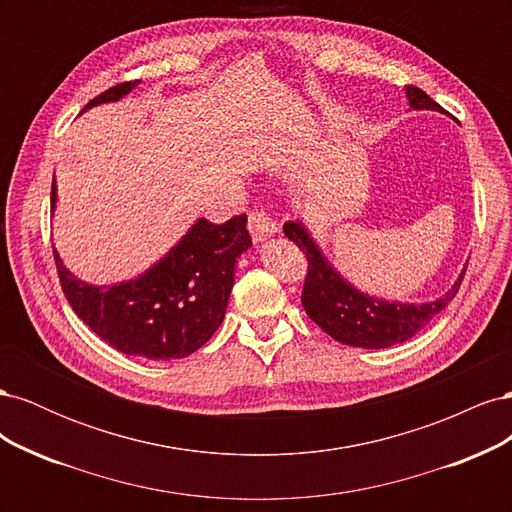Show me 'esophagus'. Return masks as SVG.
<instances>
[{
	"mask_svg": "<svg viewBox=\"0 0 512 512\" xmlns=\"http://www.w3.org/2000/svg\"><path fill=\"white\" fill-rule=\"evenodd\" d=\"M247 228H250V235L256 243L265 241L267 237H271L277 232V224L265 211H252L250 218H247Z\"/></svg>",
	"mask_w": 512,
	"mask_h": 512,
	"instance_id": "1",
	"label": "esophagus"
}]
</instances>
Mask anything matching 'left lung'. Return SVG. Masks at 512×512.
<instances>
[{
  "label": "left lung",
  "mask_w": 512,
  "mask_h": 512,
  "mask_svg": "<svg viewBox=\"0 0 512 512\" xmlns=\"http://www.w3.org/2000/svg\"><path fill=\"white\" fill-rule=\"evenodd\" d=\"M406 96L414 111H442V106L433 102L423 89L408 85ZM284 235L307 256V277L301 297L307 316L337 342L354 348H391L414 337L455 299L468 267H463L457 282L438 299L427 303L384 301L346 282L322 254L303 222H286Z\"/></svg>",
  "instance_id": "obj_1"
}]
</instances>
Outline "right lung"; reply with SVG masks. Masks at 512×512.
<instances>
[{
  "mask_svg": "<svg viewBox=\"0 0 512 512\" xmlns=\"http://www.w3.org/2000/svg\"><path fill=\"white\" fill-rule=\"evenodd\" d=\"M138 83L106 89L83 113L91 106L121 100ZM55 203L53 183L51 209ZM245 224V213L226 224L200 218L156 265L113 286L79 280L55 252L59 282L76 316L108 346L149 361L183 359L205 346L224 320L237 260L252 245Z\"/></svg>",
  "mask_w": 512,
  "mask_h": 512,
  "instance_id": "right-lung-1",
  "label": "right lung"
}]
</instances>
